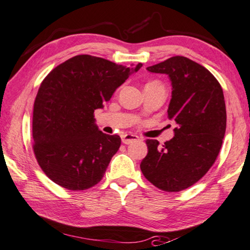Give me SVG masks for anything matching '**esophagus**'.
<instances>
[{
    "label": "esophagus",
    "instance_id": "1",
    "mask_svg": "<svg viewBox=\"0 0 250 250\" xmlns=\"http://www.w3.org/2000/svg\"><path fill=\"white\" fill-rule=\"evenodd\" d=\"M139 140V138L136 135H131V133H125V136H122V143L125 145H129L133 143V141H137Z\"/></svg>",
    "mask_w": 250,
    "mask_h": 250
}]
</instances>
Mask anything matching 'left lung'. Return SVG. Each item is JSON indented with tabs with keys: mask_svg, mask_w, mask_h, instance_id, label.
I'll list each match as a JSON object with an SVG mask.
<instances>
[{
	"mask_svg": "<svg viewBox=\"0 0 250 250\" xmlns=\"http://www.w3.org/2000/svg\"><path fill=\"white\" fill-rule=\"evenodd\" d=\"M147 70L166 74L172 82L167 113L176 128L163 147L157 140H146L148 154L140 169L159 189L180 192L201 180L218 157L227 125L225 96L206 67L183 56H174Z\"/></svg>",
	"mask_w": 250,
	"mask_h": 250,
	"instance_id": "obj_1",
	"label": "left lung"
}]
</instances>
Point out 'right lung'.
I'll return each mask as SVG.
<instances>
[{"label": "right lung", "mask_w": 250, "mask_h": 250, "mask_svg": "<svg viewBox=\"0 0 250 250\" xmlns=\"http://www.w3.org/2000/svg\"><path fill=\"white\" fill-rule=\"evenodd\" d=\"M141 66L78 55L44 77L33 104V152L54 183L82 191L102 180L121 138L100 131L94 111Z\"/></svg>", "instance_id": "right-lung-1"}]
</instances>
